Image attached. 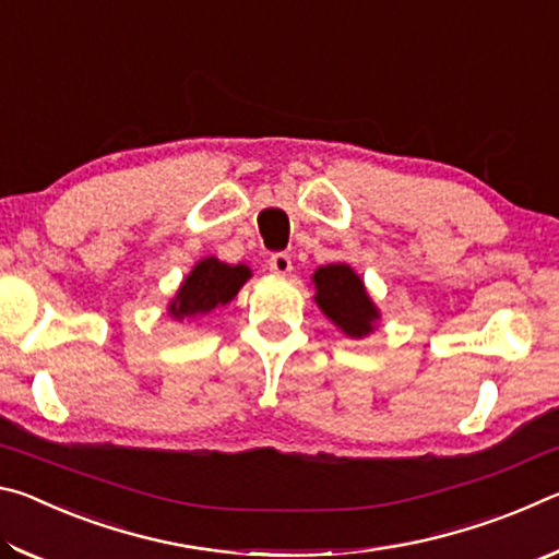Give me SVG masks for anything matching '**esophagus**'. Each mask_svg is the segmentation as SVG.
I'll use <instances>...</instances> for the list:
<instances>
[{
  "mask_svg": "<svg viewBox=\"0 0 559 559\" xmlns=\"http://www.w3.org/2000/svg\"><path fill=\"white\" fill-rule=\"evenodd\" d=\"M269 269L276 273V276H288V273L293 271V261L288 253H273V257L269 259Z\"/></svg>",
  "mask_w": 559,
  "mask_h": 559,
  "instance_id": "esophagus-1",
  "label": "esophagus"
}]
</instances>
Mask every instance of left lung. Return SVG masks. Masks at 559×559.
Wrapping results in <instances>:
<instances>
[{"label": "left lung", "instance_id": "1", "mask_svg": "<svg viewBox=\"0 0 559 559\" xmlns=\"http://www.w3.org/2000/svg\"><path fill=\"white\" fill-rule=\"evenodd\" d=\"M316 286L313 300L323 316L347 337L362 340L380 325L382 313L365 288V281L347 263H325L310 276Z\"/></svg>", "mask_w": 559, "mask_h": 559}]
</instances>
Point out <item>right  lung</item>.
<instances>
[{
	"mask_svg": "<svg viewBox=\"0 0 559 559\" xmlns=\"http://www.w3.org/2000/svg\"><path fill=\"white\" fill-rule=\"evenodd\" d=\"M253 276L246 263H224L216 257H206L194 263V269L187 273L179 283L177 293L169 300L167 313L177 323H194L202 320L216 308H224L226 302L236 298L246 281Z\"/></svg>",
	"mask_w": 559,
	"mask_h": 559,
	"instance_id": "1",
	"label": "right lung"
}]
</instances>
